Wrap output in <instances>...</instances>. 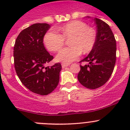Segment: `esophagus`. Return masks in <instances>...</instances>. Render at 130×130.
Returning a JSON list of instances; mask_svg holds the SVG:
<instances>
[{"mask_svg": "<svg viewBox=\"0 0 130 130\" xmlns=\"http://www.w3.org/2000/svg\"><path fill=\"white\" fill-rule=\"evenodd\" d=\"M68 65L69 64H66V63H62V67L63 68L65 67H67V66H68Z\"/></svg>", "mask_w": 130, "mask_h": 130, "instance_id": "34e87169", "label": "esophagus"}]
</instances>
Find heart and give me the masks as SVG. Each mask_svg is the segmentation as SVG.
<instances>
[{
  "mask_svg": "<svg viewBox=\"0 0 130 130\" xmlns=\"http://www.w3.org/2000/svg\"><path fill=\"white\" fill-rule=\"evenodd\" d=\"M60 34L53 30L47 32L43 42L47 49L57 52L62 49L66 40H69V47L62 49L57 55V60L63 63L72 62L82 53H88L94 47L96 41V31L88 27L85 23L74 21L58 28Z\"/></svg>",
  "mask_w": 130,
  "mask_h": 130,
  "instance_id": "obj_1",
  "label": "heart"
}]
</instances>
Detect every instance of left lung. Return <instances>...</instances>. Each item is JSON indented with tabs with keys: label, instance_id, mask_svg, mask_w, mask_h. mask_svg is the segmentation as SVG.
Listing matches in <instances>:
<instances>
[{
	"label": "left lung",
	"instance_id": "left-lung-1",
	"mask_svg": "<svg viewBox=\"0 0 130 130\" xmlns=\"http://www.w3.org/2000/svg\"><path fill=\"white\" fill-rule=\"evenodd\" d=\"M97 27L94 47L86 58L79 62H88L78 73L79 83L89 89H96L107 83L116 62V40L109 26L104 21L94 18Z\"/></svg>",
	"mask_w": 130,
	"mask_h": 130
}]
</instances>
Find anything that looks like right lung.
Wrapping results in <instances>:
<instances>
[{
	"label": "right lung",
	"instance_id": "1",
	"mask_svg": "<svg viewBox=\"0 0 130 130\" xmlns=\"http://www.w3.org/2000/svg\"><path fill=\"white\" fill-rule=\"evenodd\" d=\"M50 25L35 23L23 30L17 37L13 47L16 73L24 85L38 94L47 95L59 83L60 63L51 67L45 65L53 59L43 44V38Z\"/></svg>",
	"mask_w": 130,
	"mask_h": 130
}]
</instances>
